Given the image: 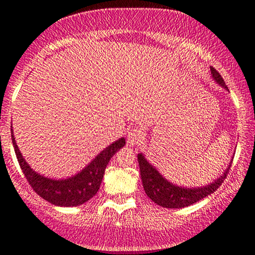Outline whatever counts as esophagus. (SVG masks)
Segmentation results:
<instances>
[{
  "label": "esophagus",
  "mask_w": 255,
  "mask_h": 255,
  "mask_svg": "<svg viewBox=\"0 0 255 255\" xmlns=\"http://www.w3.org/2000/svg\"><path fill=\"white\" fill-rule=\"evenodd\" d=\"M145 131L140 128H134V129L129 130L127 135V142L129 145H137L144 140Z\"/></svg>",
  "instance_id": "34e87169"
}]
</instances>
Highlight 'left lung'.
I'll use <instances>...</instances> for the list:
<instances>
[{
    "label": "left lung",
    "mask_w": 255,
    "mask_h": 255,
    "mask_svg": "<svg viewBox=\"0 0 255 255\" xmlns=\"http://www.w3.org/2000/svg\"><path fill=\"white\" fill-rule=\"evenodd\" d=\"M210 69H211L213 80L218 85H221L222 87H224L225 90H228L227 85H225L221 74L213 67H210ZM137 163H139L142 187H144V191L147 194V197L154 204L159 205L162 207H166V209H182V207H187L189 205L197 203V201L206 198L207 195L212 194L213 192L217 191L218 187L221 186L222 182L225 180V177H227L233 159L230 160V164L225 169L223 175H221L217 180L206 184V186L192 187V188L177 186V184L171 183L170 181L166 180L151 163H148V160L146 159L142 153L137 154Z\"/></svg>",
    "instance_id": "1"
}]
</instances>
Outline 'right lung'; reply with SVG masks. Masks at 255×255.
Segmentation results:
<instances>
[{
    "instance_id": "obj_1",
    "label": "right lung",
    "mask_w": 255,
    "mask_h": 255,
    "mask_svg": "<svg viewBox=\"0 0 255 255\" xmlns=\"http://www.w3.org/2000/svg\"><path fill=\"white\" fill-rule=\"evenodd\" d=\"M10 131L17 162L33 191L50 204L64 207L83 205L89 201L93 195H96L101 187L108 163L110 162L111 157L126 144L125 137H120L115 142L105 147L101 153H98L96 158H93L91 163L78 174L71 177L55 180V178L38 174L28 165L17 147L15 137L13 135V127Z\"/></svg>"
}]
</instances>
